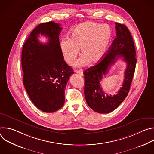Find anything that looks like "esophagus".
I'll return each instance as SVG.
<instances>
[{
  "mask_svg": "<svg viewBox=\"0 0 154 154\" xmlns=\"http://www.w3.org/2000/svg\"><path fill=\"white\" fill-rule=\"evenodd\" d=\"M75 72L80 75H83V71L82 69H79V70H75Z\"/></svg>",
  "mask_w": 154,
  "mask_h": 154,
  "instance_id": "esophagus-1",
  "label": "esophagus"
}]
</instances>
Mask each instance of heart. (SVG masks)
<instances>
[{"instance_id": "obj_1", "label": "heart", "mask_w": 154, "mask_h": 154, "mask_svg": "<svg viewBox=\"0 0 154 154\" xmlns=\"http://www.w3.org/2000/svg\"><path fill=\"white\" fill-rule=\"evenodd\" d=\"M112 39V30L108 25L85 22L71 32L69 38L63 39L60 47L63 58L72 65L81 49L82 55L77 63L79 67L99 62L105 56Z\"/></svg>"}]
</instances>
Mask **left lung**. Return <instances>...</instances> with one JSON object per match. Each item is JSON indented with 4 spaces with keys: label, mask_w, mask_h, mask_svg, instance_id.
I'll return each mask as SVG.
<instances>
[{
    "label": "left lung",
    "mask_w": 154,
    "mask_h": 154,
    "mask_svg": "<svg viewBox=\"0 0 154 154\" xmlns=\"http://www.w3.org/2000/svg\"><path fill=\"white\" fill-rule=\"evenodd\" d=\"M116 37L108 49L105 57L96 65L84 71V94L87 104L99 113L113 112L124 101L130 90L137 63L134 40L127 27L116 23ZM122 57L127 63L122 87L116 95L108 96L101 89L100 82L109 68Z\"/></svg>",
    "instance_id": "obj_1"
}]
</instances>
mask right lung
Returning <instances> with one entry per match:
<instances>
[{
  "mask_svg": "<svg viewBox=\"0 0 154 154\" xmlns=\"http://www.w3.org/2000/svg\"><path fill=\"white\" fill-rule=\"evenodd\" d=\"M62 27L51 21L38 25L23 46L21 63L23 83L33 104L40 110L53 113L64 103V90L73 69L64 61L59 41ZM48 38L46 44L37 38Z\"/></svg>",
  "mask_w": 154,
  "mask_h": 154,
  "instance_id": "1",
  "label": "right lung"
}]
</instances>
